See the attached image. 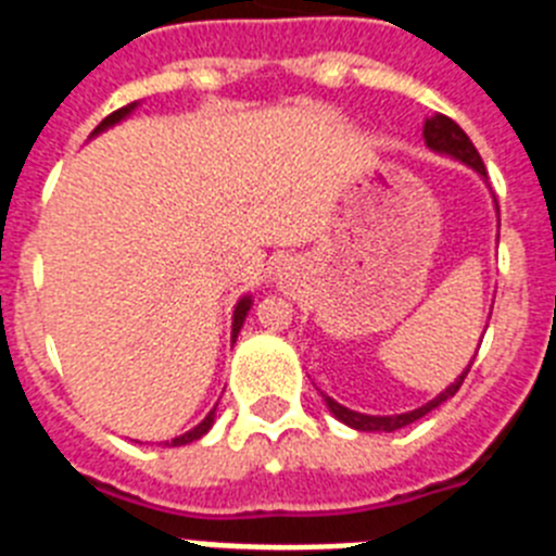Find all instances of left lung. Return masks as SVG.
<instances>
[{
  "label": "left lung",
  "instance_id": "1",
  "mask_svg": "<svg viewBox=\"0 0 556 556\" xmlns=\"http://www.w3.org/2000/svg\"><path fill=\"white\" fill-rule=\"evenodd\" d=\"M424 139L431 150L448 152V155H454V159H459V161H465L468 166H473L479 175H488V169H484V161H481V155H479V150L473 147V141L468 139V132L462 130V127L456 125L451 116H445V113H434V116H429V119L424 122ZM468 370H470V365H468ZM468 370L462 372V376L456 378L448 390L440 392L434 401H429V404L420 406V409H415V412H406V415H392V417L358 415V412H351V409H345L342 404H337V401H331L328 395H326V404H328V409L333 412V417H339V420H342L345 426H351V429L395 431V429H404V426L415 424V420H420L424 415H429L431 409H437V406L443 404V401L454 397L456 390L462 387V381H465V376H468Z\"/></svg>",
  "mask_w": 556,
  "mask_h": 556
}]
</instances>
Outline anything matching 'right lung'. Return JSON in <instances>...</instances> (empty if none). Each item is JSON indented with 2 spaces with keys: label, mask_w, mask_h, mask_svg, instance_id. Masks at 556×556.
I'll use <instances>...</instances> for the list:
<instances>
[{
  "label": "right lung",
  "mask_w": 556,
  "mask_h": 556,
  "mask_svg": "<svg viewBox=\"0 0 556 556\" xmlns=\"http://www.w3.org/2000/svg\"><path fill=\"white\" fill-rule=\"evenodd\" d=\"M132 105H127V108H119V111H113L111 116H105V119L100 122V127H97V130H102V127H108V125H113V122H119L122 116H125L127 111H130ZM94 130V132H97ZM248 308H250V298H244V301H239V306H236V312H233V339H236V333H239V328H242V323H244V317H248ZM211 424H214V412H208V417H205L203 424L200 426H194V429L189 431V434H184V437H175V440H172V445H186V443H194V440H200V437L205 434V431L211 429Z\"/></svg>",
  "instance_id": "obj_1"
}]
</instances>
